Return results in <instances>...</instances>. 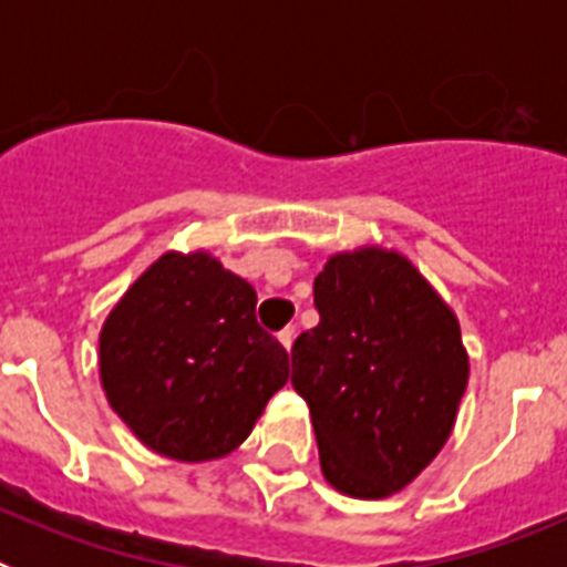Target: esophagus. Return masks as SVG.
<instances>
[{
	"instance_id": "esophagus-1",
	"label": "esophagus",
	"mask_w": 567,
	"mask_h": 567,
	"mask_svg": "<svg viewBox=\"0 0 567 567\" xmlns=\"http://www.w3.org/2000/svg\"><path fill=\"white\" fill-rule=\"evenodd\" d=\"M278 340L280 343H284V349H292V343H295V327H287L284 329V332H278Z\"/></svg>"
}]
</instances>
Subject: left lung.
I'll use <instances>...</instances> for the list:
<instances>
[{"mask_svg":"<svg viewBox=\"0 0 567 567\" xmlns=\"http://www.w3.org/2000/svg\"><path fill=\"white\" fill-rule=\"evenodd\" d=\"M320 323L292 346L320 468L360 499L392 497L445 445L468 383L457 315L394 249L338 252L315 278Z\"/></svg>","mask_w":567,"mask_h":567,"instance_id":"1","label":"left lung"}]
</instances>
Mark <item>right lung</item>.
I'll return each mask as SVG.
<instances>
[{
  "mask_svg": "<svg viewBox=\"0 0 567 567\" xmlns=\"http://www.w3.org/2000/svg\"><path fill=\"white\" fill-rule=\"evenodd\" d=\"M258 295L209 252H164L113 307L99 374L147 449L204 463L238 449L289 380V354L255 320Z\"/></svg>",
  "mask_w": 567,
  "mask_h": 567,
  "instance_id": "obj_1",
  "label": "right lung"
}]
</instances>
